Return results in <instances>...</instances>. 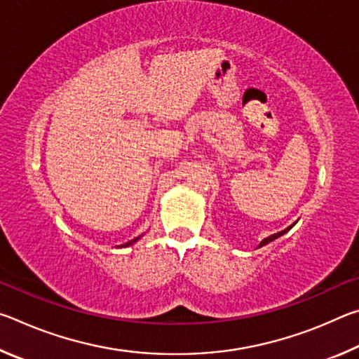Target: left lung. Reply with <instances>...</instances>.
Wrapping results in <instances>:
<instances>
[{
    "instance_id": "8db88e82",
    "label": "left lung",
    "mask_w": 359,
    "mask_h": 359,
    "mask_svg": "<svg viewBox=\"0 0 359 359\" xmlns=\"http://www.w3.org/2000/svg\"><path fill=\"white\" fill-rule=\"evenodd\" d=\"M291 226H293V224H291ZM291 226H288L287 229H283V231H280V233H276V234H272V236H269V238H266V239H263L259 242V245L258 247H263V245H266V244H269V242H272V241H276L277 238H280V236H283L285 233H287V231H290L291 229Z\"/></svg>"
}]
</instances>
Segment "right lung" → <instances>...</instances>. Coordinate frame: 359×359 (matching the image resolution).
<instances>
[{
	"label": "right lung",
	"mask_w": 359,
	"mask_h": 359,
	"mask_svg": "<svg viewBox=\"0 0 359 359\" xmlns=\"http://www.w3.org/2000/svg\"><path fill=\"white\" fill-rule=\"evenodd\" d=\"M137 239H139V238H135V239H133V241L126 242V244H123V245H121V247H128V245H133V244H135V242H137Z\"/></svg>",
	"instance_id": "right-lung-1"
}]
</instances>
